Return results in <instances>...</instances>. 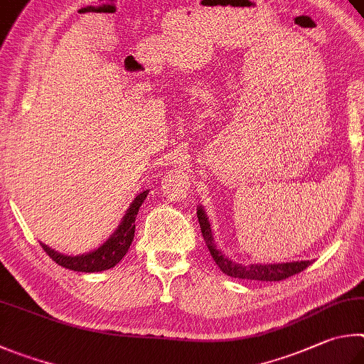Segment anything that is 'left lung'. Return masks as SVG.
Returning a JSON list of instances; mask_svg holds the SVG:
<instances>
[{
	"label": "left lung",
	"instance_id": "1",
	"mask_svg": "<svg viewBox=\"0 0 364 364\" xmlns=\"http://www.w3.org/2000/svg\"><path fill=\"white\" fill-rule=\"evenodd\" d=\"M196 215H198L203 238L206 241L209 252H211V256L215 260V264H218L219 269L228 277L241 278V279H257V282H282V279H286L292 275H296L299 272L305 270L311 264V260H296V262H286V264H251V265H241V264L233 262V260L225 257L224 254L215 247L211 225H209L205 209L198 206Z\"/></svg>",
	"mask_w": 364,
	"mask_h": 364
}]
</instances>
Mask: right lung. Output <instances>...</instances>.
Masks as SVG:
<instances>
[{"label":"right lung","mask_w":364,"mask_h":364,"mask_svg":"<svg viewBox=\"0 0 364 364\" xmlns=\"http://www.w3.org/2000/svg\"><path fill=\"white\" fill-rule=\"evenodd\" d=\"M146 195H149V190L139 193L136 198H134L117 230H114L112 237L108 238L104 245L99 246L97 250L87 254H81V256H65V254L57 252L54 250H50L49 246L41 243L44 252H46L55 264L65 267L68 270L92 273L112 269V267L117 265L119 260L126 256L127 250H129L134 240V232H136V215L139 213V208L142 206L144 200L146 198Z\"/></svg>","instance_id":"obj_1"}]
</instances>
